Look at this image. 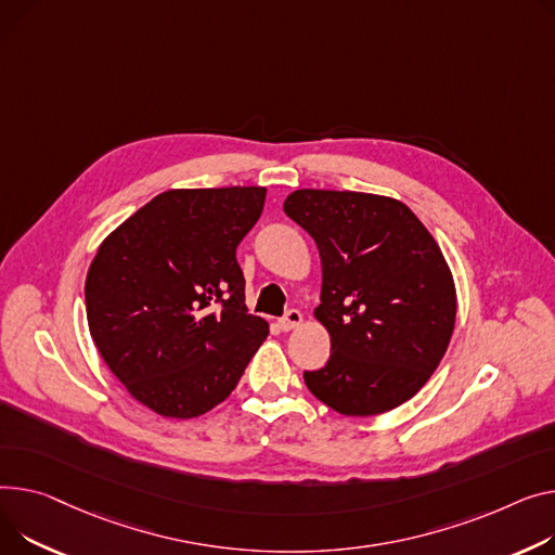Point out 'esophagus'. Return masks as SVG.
Listing matches in <instances>:
<instances>
[{
    "mask_svg": "<svg viewBox=\"0 0 555 555\" xmlns=\"http://www.w3.org/2000/svg\"><path fill=\"white\" fill-rule=\"evenodd\" d=\"M301 321H304V314H301L299 310L292 308V310H287V312L281 317L279 327H281L283 332H289V330H294V327H299Z\"/></svg>",
    "mask_w": 555,
    "mask_h": 555,
    "instance_id": "esophagus-1",
    "label": "esophagus"
}]
</instances>
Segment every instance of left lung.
I'll return each mask as SVG.
<instances>
[{
  "label": "left lung",
  "mask_w": 555,
  "mask_h": 555,
  "mask_svg": "<svg viewBox=\"0 0 555 555\" xmlns=\"http://www.w3.org/2000/svg\"><path fill=\"white\" fill-rule=\"evenodd\" d=\"M283 211L317 243L323 285L317 319L330 359L306 371L310 392L350 417L411 399L435 373L455 327L451 270L422 220L399 201L297 190Z\"/></svg>",
  "instance_id": "1"
}]
</instances>
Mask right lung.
<instances>
[{
	"instance_id": "add662e5",
	"label": "right lung",
	"mask_w": 555,
	"mask_h": 555,
	"mask_svg": "<svg viewBox=\"0 0 555 555\" xmlns=\"http://www.w3.org/2000/svg\"><path fill=\"white\" fill-rule=\"evenodd\" d=\"M266 188L171 190L106 236L87 274L91 337L146 409L190 420L230 397L268 321L247 312L236 247Z\"/></svg>"
}]
</instances>
